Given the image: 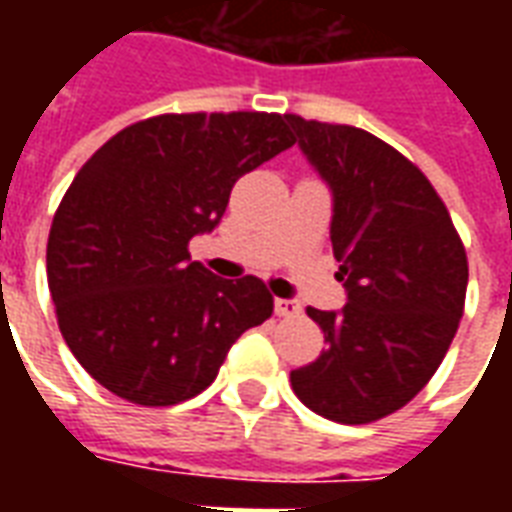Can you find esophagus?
Returning a JSON list of instances; mask_svg holds the SVG:
<instances>
[{"instance_id":"obj_1","label":"esophagus","mask_w":512,"mask_h":512,"mask_svg":"<svg viewBox=\"0 0 512 512\" xmlns=\"http://www.w3.org/2000/svg\"><path fill=\"white\" fill-rule=\"evenodd\" d=\"M274 312L279 318H296L301 315V307L293 299H274Z\"/></svg>"}]
</instances>
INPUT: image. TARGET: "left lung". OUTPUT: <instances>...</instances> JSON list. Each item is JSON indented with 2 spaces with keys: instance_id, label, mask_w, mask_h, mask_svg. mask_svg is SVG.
<instances>
[{
  "instance_id": "1",
  "label": "left lung",
  "mask_w": 512,
  "mask_h": 512,
  "mask_svg": "<svg viewBox=\"0 0 512 512\" xmlns=\"http://www.w3.org/2000/svg\"><path fill=\"white\" fill-rule=\"evenodd\" d=\"M332 189V249L348 301L307 307L326 351L290 373L301 403L343 425L403 408L458 332L469 263L444 202L403 153L354 126L288 115Z\"/></svg>"
}]
</instances>
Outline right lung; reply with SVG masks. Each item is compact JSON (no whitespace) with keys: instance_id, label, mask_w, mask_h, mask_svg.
<instances>
[{"instance_id":"1","label":"right lung","mask_w":512,"mask_h":512,"mask_svg":"<svg viewBox=\"0 0 512 512\" xmlns=\"http://www.w3.org/2000/svg\"><path fill=\"white\" fill-rule=\"evenodd\" d=\"M293 142L288 115H158L76 172L51 222L46 274L62 337L98 384L136 406L183 403L271 318L260 279L213 277L189 241L222 222L235 180Z\"/></svg>"}]
</instances>
